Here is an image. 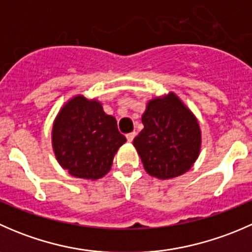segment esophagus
Returning <instances> with one entry per match:
<instances>
[{
    "label": "esophagus",
    "mask_w": 252,
    "mask_h": 252,
    "mask_svg": "<svg viewBox=\"0 0 252 252\" xmlns=\"http://www.w3.org/2000/svg\"><path fill=\"white\" fill-rule=\"evenodd\" d=\"M135 131H131V133H129V134H126V140H128L129 142H131L134 140V138H135Z\"/></svg>",
    "instance_id": "34e87169"
}]
</instances>
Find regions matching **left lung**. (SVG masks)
Segmentation results:
<instances>
[{
	"label": "left lung",
	"mask_w": 252,
	"mask_h": 252,
	"mask_svg": "<svg viewBox=\"0 0 252 252\" xmlns=\"http://www.w3.org/2000/svg\"><path fill=\"white\" fill-rule=\"evenodd\" d=\"M144 129L134 139L145 171L158 179L179 177L199 157L201 131L191 111L174 93L149 101Z\"/></svg>",
	"instance_id": "8db88e82"
}]
</instances>
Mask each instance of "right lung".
Returning a JSON list of instances; mask_svg holds the SVG:
<instances>
[{"label": "right lung", "mask_w": 252, "mask_h": 252, "mask_svg": "<svg viewBox=\"0 0 252 252\" xmlns=\"http://www.w3.org/2000/svg\"><path fill=\"white\" fill-rule=\"evenodd\" d=\"M126 141L116 118L106 114L98 101L83 95L70 98L53 122L56 158L75 178L95 180L107 174L114 155Z\"/></svg>", "instance_id": "right-lung-1"}]
</instances>
